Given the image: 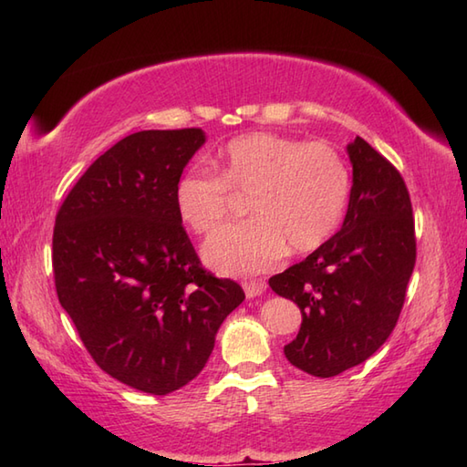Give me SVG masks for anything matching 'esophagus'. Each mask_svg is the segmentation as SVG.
<instances>
[{
  "mask_svg": "<svg viewBox=\"0 0 467 467\" xmlns=\"http://www.w3.org/2000/svg\"><path fill=\"white\" fill-rule=\"evenodd\" d=\"M243 289H244V295L249 296V299H253V296H259L265 293L266 283L265 281H249L243 285Z\"/></svg>",
  "mask_w": 467,
  "mask_h": 467,
  "instance_id": "obj_1",
  "label": "esophagus"
}]
</instances>
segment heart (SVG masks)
<instances>
[{"mask_svg": "<svg viewBox=\"0 0 467 467\" xmlns=\"http://www.w3.org/2000/svg\"><path fill=\"white\" fill-rule=\"evenodd\" d=\"M214 174L192 168L176 182L174 204L192 233L221 226L241 198L256 218L226 226L202 246L208 266L223 275L271 269L286 249L311 253L329 239L349 201L351 178L339 152L269 132L241 136L218 158Z\"/></svg>", "mask_w": 467, "mask_h": 467, "instance_id": "obj_1", "label": "heart"}]
</instances>
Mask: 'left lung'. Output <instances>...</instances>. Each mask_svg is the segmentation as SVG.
I'll return each instance as SVG.
<instances>
[{"instance_id": "8db88e82", "label": "left lung", "mask_w": 467, "mask_h": 467, "mask_svg": "<svg viewBox=\"0 0 467 467\" xmlns=\"http://www.w3.org/2000/svg\"><path fill=\"white\" fill-rule=\"evenodd\" d=\"M347 154L353 186L341 228L269 279L303 317L285 357L315 377L339 375L379 349L400 319L415 265L413 213L401 174L359 136Z\"/></svg>"}]
</instances>
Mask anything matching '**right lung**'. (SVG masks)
Instances as JSON below:
<instances>
[{
    "mask_svg": "<svg viewBox=\"0 0 467 467\" xmlns=\"http://www.w3.org/2000/svg\"><path fill=\"white\" fill-rule=\"evenodd\" d=\"M204 142L201 128L126 136L56 216L59 305L98 367L144 393L192 381L218 327L244 301L234 281L202 269L176 213V182Z\"/></svg>",
    "mask_w": 467,
    "mask_h": 467,
    "instance_id": "add662e5",
    "label": "right lung"
}]
</instances>
